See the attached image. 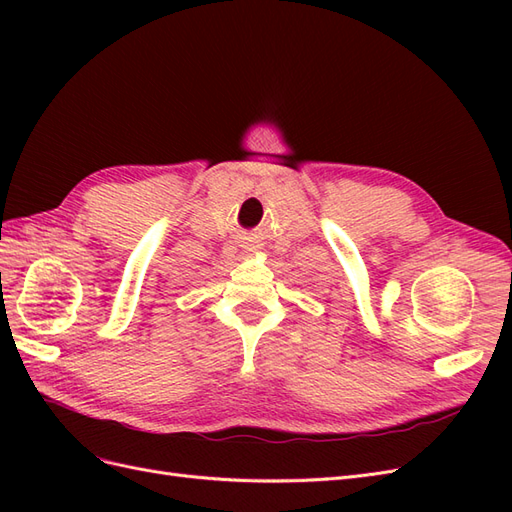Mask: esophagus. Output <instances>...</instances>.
<instances>
[{
  "label": "esophagus",
  "instance_id": "1",
  "mask_svg": "<svg viewBox=\"0 0 512 512\" xmlns=\"http://www.w3.org/2000/svg\"><path fill=\"white\" fill-rule=\"evenodd\" d=\"M243 247H245V252H254V250H256V245H254V243H245Z\"/></svg>",
  "mask_w": 512,
  "mask_h": 512
}]
</instances>
